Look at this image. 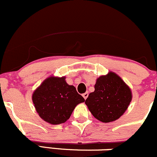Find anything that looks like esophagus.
Wrapping results in <instances>:
<instances>
[{
    "label": "esophagus",
    "instance_id": "esophagus-1",
    "mask_svg": "<svg viewBox=\"0 0 157 157\" xmlns=\"http://www.w3.org/2000/svg\"><path fill=\"white\" fill-rule=\"evenodd\" d=\"M88 95H89V93H88V92H85V93H83V94H82V97L84 98V99H85V100L88 98Z\"/></svg>",
    "mask_w": 157,
    "mask_h": 157
}]
</instances>
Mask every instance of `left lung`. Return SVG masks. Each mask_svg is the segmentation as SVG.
I'll return each mask as SVG.
<instances>
[{
    "label": "left lung",
    "instance_id": "1",
    "mask_svg": "<svg viewBox=\"0 0 157 157\" xmlns=\"http://www.w3.org/2000/svg\"><path fill=\"white\" fill-rule=\"evenodd\" d=\"M131 100L130 87L119 76L110 71L97 79L94 91L89 94L85 104L94 118L108 123L118 119Z\"/></svg>",
    "mask_w": 157,
    "mask_h": 157
}]
</instances>
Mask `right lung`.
Returning <instances> with one entry per match:
<instances>
[{"mask_svg":"<svg viewBox=\"0 0 157 157\" xmlns=\"http://www.w3.org/2000/svg\"><path fill=\"white\" fill-rule=\"evenodd\" d=\"M36 110L41 118L51 124H59L70 118L77 104L85 101L65 77H50L34 91L32 96Z\"/></svg>","mask_w":157,"mask_h":157,"instance_id":"obj_1","label":"right lung"}]
</instances>
